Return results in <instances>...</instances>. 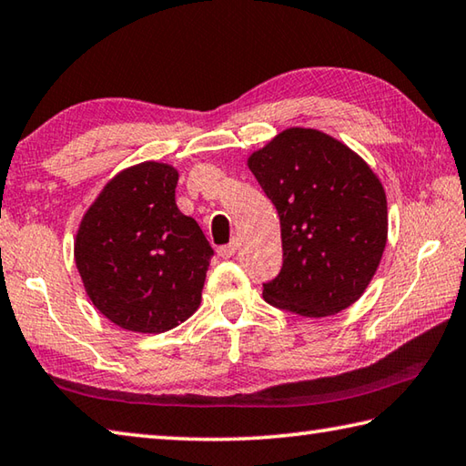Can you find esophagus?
<instances>
[{
	"mask_svg": "<svg viewBox=\"0 0 466 466\" xmlns=\"http://www.w3.org/2000/svg\"><path fill=\"white\" fill-rule=\"evenodd\" d=\"M218 255L222 258H232L236 255V242L230 244H224V247L218 248Z\"/></svg>",
	"mask_w": 466,
	"mask_h": 466,
	"instance_id": "esophagus-1",
	"label": "esophagus"
}]
</instances>
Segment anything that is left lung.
Listing matches in <instances>:
<instances>
[{"label": "left lung", "mask_w": 466, "mask_h": 466, "mask_svg": "<svg viewBox=\"0 0 466 466\" xmlns=\"http://www.w3.org/2000/svg\"><path fill=\"white\" fill-rule=\"evenodd\" d=\"M248 168L281 219L283 267L265 299L306 318L352 306L387 244L383 185L357 152L328 134L289 128L252 152Z\"/></svg>", "instance_id": "left-lung-1"}]
</instances>
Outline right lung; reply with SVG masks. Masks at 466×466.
Segmentation results:
<instances>
[{
  "label": "right lung",
  "instance_id": "add662e5",
  "mask_svg": "<svg viewBox=\"0 0 466 466\" xmlns=\"http://www.w3.org/2000/svg\"><path fill=\"white\" fill-rule=\"evenodd\" d=\"M179 173L124 168L83 216L75 262L89 299L116 326L158 334L198 309L214 248L175 204Z\"/></svg>",
  "mask_w": 466,
  "mask_h": 466
}]
</instances>
